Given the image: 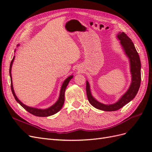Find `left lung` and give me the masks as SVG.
Returning <instances> with one entry per match:
<instances>
[{
  "instance_id": "left-lung-1",
  "label": "left lung",
  "mask_w": 152,
  "mask_h": 152,
  "mask_svg": "<svg viewBox=\"0 0 152 152\" xmlns=\"http://www.w3.org/2000/svg\"><path fill=\"white\" fill-rule=\"evenodd\" d=\"M117 38L121 40V44L125 51L126 54L129 59L132 81L129 88L117 102L112 104H104L99 103L94 98L91 94L90 86L88 81H86V93L87 99L91 105L96 108L103 111L112 112L116 111L122 108L124 105L130 102L135 98L138 92L141 84V61L139 54L134 47V45L131 39L124 33H118Z\"/></svg>"
}]
</instances>
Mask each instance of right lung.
<instances>
[{
	"instance_id": "obj_1",
	"label": "right lung",
	"mask_w": 152,
	"mask_h": 152,
	"mask_svg": "<svg viewBox=\"0 0 152 152\" xmlns=\"http://www.w3.org/2000/svg\"><path fill=\"white\" fill-rule=\"evenodd\" d=\"M15 57L14 56L12 61L11 62L10 64V77H11V91L12 94L15 97V99L16 100V102L19 103L21 107L25 108L27 112H28L29 113H31L32 115H34L35 116H37V117H48V116H50L53 115L56 113L58 112H59L60 110L63 107V105L64 104V102H65V89L66 88V86H68L69 82L73 78V75H71L70 77H68L67 79L64 81V82L62 84L61 88V91H60V94H59V97L58 100L56 102V103H55V104H54L51 107L47 108V109H38V108H32V107H30L26 106L25 104H24L23 103H21L20 99H18V98H17V96H16L15 91H14L13 89V86H12V77H11V68H12V63L14 61V59H15Z\"/></svg>"
}]
</instances>
